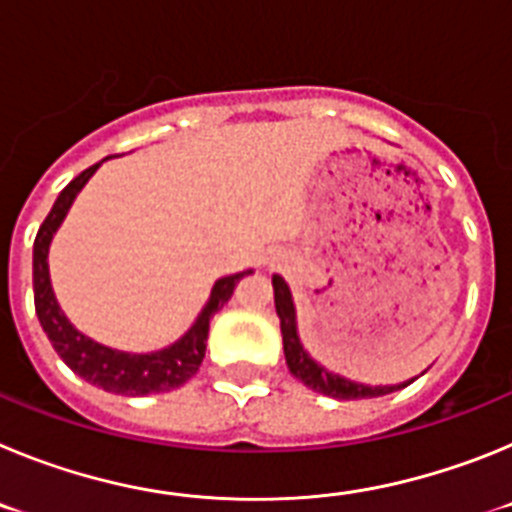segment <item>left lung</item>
Returning a JSON list of instances; mask_svg holds the SVG:
<instances>
[{
  "mask_svg": "<svg viewBox=\"0 0 512 512\" xmlns=\"http://www.w3.org/2000/svg\"><path fill=\"white\" fill-rule=\"evenodd\" d=\"M271 284H274V305H277L279 325H282V341H284V359H287L289 372L292 377L300 379L305 387L320 392V395L336 397V400H369V397H382L390 395V392L402 390L408 387L413 379L400 384H361L351 382V379L341 377L336 372H328L325 366H320L318 361L312 359L305 351V346L300 343V336H297V310L295 300H292V292H289L287 282H284L279 274L271 277Z\"/></svg>",
  "mask_w": 512,
  "mask_h": 512,
  "instance_id": "1",
  "label": "left lung"
}]
</instances>
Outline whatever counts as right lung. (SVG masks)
Here are the masks:
<instances>
[{
  "instance_id": "right-lung-1",
  "label": "right lung",
  "mask_w": 512,
  "mask_h": 512,
  "mask_svg": "<svg viewBox=\"0 0 512 512\" xmlns=\"http://www.w3.org/2000/svg\"><path fill=\"white\" fill-rule=\"evenodd\" d=\"M107 161V158H102ZM102 161L89 166L87 171H81L69 187L58 194L56 205L48 212V217L40 225L38 235H35L33 246V289H35V312L43 325L45 336L53 343L56 354L66 361L71 372L79 374L81 379H87L94 387H102L104 392L125 397H143L153 395V392H169L182 387L184 382L197 374L202 359H205L207 348V333H210V320L225 302L233 297L235 284L241 282L246 274H253V269L238 271L230 277L217 279L212 284L210 300L205 302L202 312L192 323V328L184 333L179 341L171 346L158 348L151 354H130V351H117V348L97 343L94 338L84 336L81 330L74 328L66 315H63L61 305L56 300L51 284V271H48V251H51V241L56 230L69 215L71 205H74L76 194L84 189V184L94 176V171L102 166Z\"/></svg>"
}]
</instances>
